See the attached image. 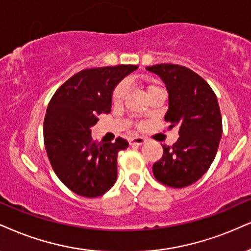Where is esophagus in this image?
Returning a JSON list of instances; mask_svg holds the SVG:
<instances>
[{
    "label": "esophagus",
    "mask_w": 251,
    "mask_h": 251,
    "mask_svg": "<svg viewBox=\"0 0 251 251\" xmlns=\"http://www.w3.org/2000/svg\"><path fill=\"white\" fill-rule=\"evenodd\" d=\"M129 142H130V145H142L147 142V140L144 137H141V136H136V137H131Z\"/></svg>",
    "instance_id": "obj_1"
}]
</instances>
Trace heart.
<instances>
[{
    "label": "heart",
    "mask_w": 251,
    "mask_h": 251,
    "mask_svg": "<svg viewBox=\"0 0 251 251\" xmlns=\"http://www.w3.org/2000/svg\"><path fill=\"white\" fill-rule=\"evenodd\" d=\"M153 88V87H150L149 89ZM126 93H128V86H126V82H121L117 87L114 89V93H113V101L115 102V103H121L123 100H125Z\"/></svg>",
    "instance_id": "1"
}]
</instances>
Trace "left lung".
I'll use <instances>...</instances> for the list:
<instances>
[{
    "label": "left lung",
    "instance_id": "1",
    "mask_svg": "<svg viewBox=\"0 0 251 251\" xmlns=\"http://www.w3.org/2000/svg\"><path fill=\"white\" fill-rule=\"evenodd\" d=\"M160 76L169 94L165 121L178 129V141L163 147V157L152 166L157 180L181 188L202 177L215 158L222 136L218 99L196 72L173 64L147 67Z\"/></svg>",
    "mask_w": 251,
    "mask_h": 251
}]
</instances>
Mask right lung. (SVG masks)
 <instances>
[{
    "label": "right lung",
    "mask_w": 251,
    "mask_h": 251,
    "mask_svg": "<svg viewBox=\"0 0 251 251\" xmlns=\"http://www.w3.org/2000/svg\"><path fill=\"white\" fill-rule=\"evenodd\" d=\"M135 65L83 70L63 83L52 97L44 120V143L52 169L79 196L100 197L117 178V153L128 142L95 144L91 128L98 115L110 113L113 92Z\"/></svg>",
    "instance_id": "1"
}]
</instances>
